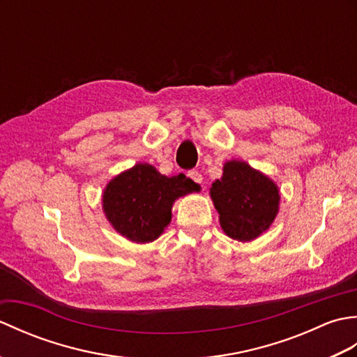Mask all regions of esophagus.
<instances>
[{
    "label": "esophagus",
    "instance_id": "esophagus-1",
    "mask_svg": "<svg viewBox=\"0 0 357 357\" xmlns=\"http://www.w3.org/2000/svg\"><path fill=\"white\" fill-rule=\"evenodd\" d=\"M187 176L188 178H190L192 181H193V183H196V184H202V174L198 172V170H190V172H188L187 173Z\"/></svg>",
    "mask_w": 357,
    "mask_h": 357
}]
</instances>
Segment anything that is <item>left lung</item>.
I'll use <instances>...</instances> for the list:
<instances>
[{
  "label": "left lung",
  "mask_w": 357,
  "mask_h": 357,
  "mask_svg": "<svg viewBox=\"0 0 357 357\" xmlns=\"http://www.w3.org/2000/svg\"><path fill=\"white\" fill-rule=\"evenodd\" d=\"M211 201L227 236L253 241L268 230L279 211V188L244 161H227L221 179L210 188Z\"/></svg>",
  "instance_id": "left-lung-1"
}]
</instances>
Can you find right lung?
<instances>
[{
  "label": "right lung",
  "mask_w": 357,
  "mask_h": 357,
  "mask_svg": "<svg viewBox=\"0 0 357 357\" xmlns=\"http://www.w3.org/2000/svg\"><path fill=\"white\" fill-rule=\"evenodd\" d=\"M185 174L165 176L150 164H136L113 178L102 193V210L124 238L146 244L161 236L172 221L173 202L199 192Z\"/></svg>",
  "instance_id": "right-lung-1"
}]
</instances>
